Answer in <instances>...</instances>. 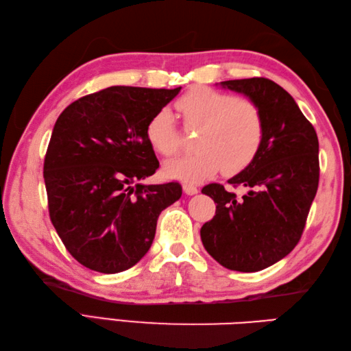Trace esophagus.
Instances as JSON below:
<instances>
[{"mask_svg": "<svg viewBox=\"0 0 351 351\" xmlns=\"http://www.w3.org/2000/svg\"><path fill=\"white\" fill-rule=\"evenodd\" d=\"M182 190H184V193H185V195H189V196H193V195H197V191H199V189L196 187V185H193V184H189V182H185V184L182 185Z\"/></svg>", "mask_w": 351, "mask_h": 351, "instance_id": "1", "label": "esophagus"}]
</instances>
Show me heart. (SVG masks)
Segmentation results:
<instances>
[{"label": "heart", "mask_w": 351, "mask_h": 351, "mask_svg": "<svg viewBox=\"0 0 351 351\" xmlns=\"http://www.w3.org/2000/svg\"><path fill=\"white\" fill-rule=\"evenodd\" d=\"M176 107L189 128H200L199 151L164 164L167 176L199 182L219 169L228 175L237 173L256 155L264 122L255 102L211 87H195L176 101ZM146 138L164 156L178 152L180 130L169 108H160L149 119Z\"/></svg>", "instance_id": "obj_1"}]
</instances>
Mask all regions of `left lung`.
Masks as SVG:
<instances>
[{"label": "left lung", "instance_id": "8db88e82", "mask_svg": "<svg viewBox=\"0 0 351 351\" xmlns=\"http://www.w3.org/2000/svg\"><path fill=\"white\" fill-rule=\"evenodd\" d=\"M219 84L256 104L264 136L247 167L228 180L247 190L243 197L221 184L202 189L217 206L200 238L223 267L259 271L285 258L300 240L318 189V137L293 96L274 81L245 78Z\"/></svg>", "mask_w": 351, "mask_h": 351}]
</instances>
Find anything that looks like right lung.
<instances>
[{"mask_svg": "<svg viewBox=\"0 0 351 351\" xmlns=\"http://www.w3.org/2000/svg\"><path fill=\"white\" fill-rule=\"evenodd\" d=\"M176 88L113 86L63 110L43 164L49 217L71 255L113 274L151 249L156 220L182 195L178 182L141 181L160 167L146 125Z\"/></svg>", "mask_w": 351, "mask_h": 351, "instance_id": "obj_1", "label": "right lung"}]
</instances>
